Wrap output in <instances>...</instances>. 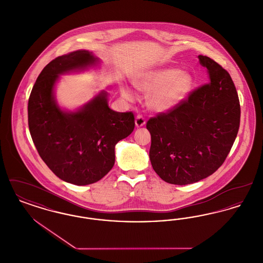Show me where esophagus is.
I'll list each match as a JSON object with an SVG mask.
<instances>
[{"mask_svg": "<svg viewBox=\"0 0 263 263\" xmlns=\"http://www.w3.org/2000/svg\"><path fill=\"white\" fill-rule=\"evenodd\" d=\"M135 124H136L137 127H142V126L145 125L146 124L145 117L143 115H141V114H138L137 116H136V119H135Z\"/></svg>", "mask_w": 263, "mask_h": 263, "instance_id": "34e87169", "label": "esophagus"}]
</instances>
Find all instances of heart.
Instances as JSON below:
<instances>
[{
    "label": "heart",
    "instance_id": "heart-1",
    "mask_svg": "<svg viewBox=\"0 0 263 263\" xmlns=\"http://www.w3.org/2000/svg\"><path fill=\"white\" fill-rule=\"evenodd\" d=\"M134 85L140 91L149 96L148 103L157 112H168L188 97L194 87V79L185 71L175 68H159L139 76ZM123 93L132 99L131 91L125 88Z\"/></svg>",
    "mask_w": 263,
    "mask_h": 263
}]
</instances>
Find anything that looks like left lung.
Returning <instances> with one entry per match:
<instances>
[{
    "instance_id": "8db88e82",
    "label": "left lung",
    "mask_w": 263,
    "mask_h": 263,
    "mask_svg": "<svg viewBox=\"0 0 263 263\" xmlns=\"http://www.w3.org/2000/svg\"><path fill=\"white\" fill-rule=\"evenodd\" d=\"M209 83L173 110L147 122L154 171L167 183L185 185L214 174L238 135L240 106L230 74L207 56H198Z\"/></svg>"
}]
</instances>
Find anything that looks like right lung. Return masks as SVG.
<instances>
[{"label": "right lung", "mask_w": 263, "mask_h": 263, "mask_svg": "<svg viewBox=\"0 0 263 263\" xmlns=\"http://www.w3.org/2000/svg\"><path fill=\"white\" fill-rule=\"evenodd\" d=\"M92 52L77 50L47 64L28 100V127L39 156L64 181L88 185L109 173L115 162V145L134 130L132 112L109 108L102 90L76 111L60 108L54 96L59 76L96 66Z\"/></svg>", "instance_id": "add662e5"}]
</instances>
